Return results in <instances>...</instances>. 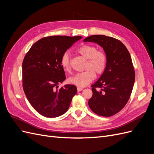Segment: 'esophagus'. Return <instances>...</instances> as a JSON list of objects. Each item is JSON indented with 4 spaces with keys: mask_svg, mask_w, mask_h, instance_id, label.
Here are the masks:
<instances>
[{
    "mask_svg": "<svg viewBox=\"0 0 154 154\" xmlns=\"http://www.w3.org/2000/svg\"><path fill=\"white\" fill-rule=\"evenodd\" d=\"M83 90V88H81V87H77V91H78V92H80V91H82Z\"/></svg>",
    "mask_w": 154,
    "mask_h": 154,
    "instance_id": "1",
    "label": "esophagus"
}]
</instances>
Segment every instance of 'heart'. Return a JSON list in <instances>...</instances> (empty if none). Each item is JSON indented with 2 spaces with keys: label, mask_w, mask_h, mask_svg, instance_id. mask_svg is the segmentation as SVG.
<instances>
[{
  "label": "heart",
  "mask_w": 154,
  "mask_h": 154,
  "mask_svg": "<svg viewBox=\"0 0 154 154\" xmlns=\"http://www.w3.org/2000/svg\"><path fill=\"white\" fill-rule=\"evenodd\" d=\"M77 53L87 59L85 71L79 72L69 78V82L78 87H85L91 83L95 78V74L100 76L103 73L106 66V54L103 50H97L94 45L85 44L78 48ZM62 67L65 71H71V58L68 52H65L61 57Z\"/></svg>",
  "instance_id": "heart-1"
}]
</instances>
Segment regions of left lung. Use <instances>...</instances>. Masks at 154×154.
Wrapping results in <instances>:
<instances>
[{
  "instance_id": "8db88e82",
  "label": "left lung",
  "mask_w": 154,
  "mask_h": 154,
  "mask_svg": "<svg viewBox=\"0 0 154 154\" xmlns=\"http://www.w3.org/2000/svg\"><path fill=\"white\" fill-rule=\"evenodd\" d=\"M83 41L97 43L106 54L105 71L91 86L92 96L88 104L95 114L109 117L122 110L131 95L135 82L131 57L125 45L113 37L92 35Z\"/></svg>"
}]
</instances>
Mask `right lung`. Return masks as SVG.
Returning <instances> with one entry per match:
<instances>
[{"label": "right lung", "mask_w": 154, "mask_h": 154, "mask_svg": "<svg viewBox=\"0 0 154 154\" xmlns=\"http://www.w3.org/2000/svg\"><path fill=\"white\" fill-rule=\"evenodd\" d=\"M82 38L44 37L31 46L23 60V89L31 106L45 117H58L66 113L76 94V87L73 85L56 88L66 78L60 62L62 54Z\"/></svg>", "instance_id": "right-lung-1"}]
</instances>
